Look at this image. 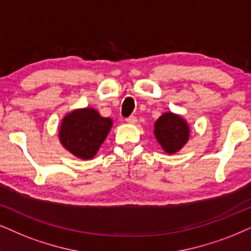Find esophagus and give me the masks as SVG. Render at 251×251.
I'll return each mask as SVG.
<instances>
[{"label":"esophagus","mask_w":251,"mask_h":251,"mask_svg":"<svg viewBox=\"0 0 251 251\" xmlns=\"http://www.w3.org/2000/svg\"><path fill=\"white\" fill-rule=\"evenodd\" d=\"M136 122H138V119H136L135 116H129L128 118H126V123L128 124H135Z\"/></svg>","instance_id":"1"}]
</instances>
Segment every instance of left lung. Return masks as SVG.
<instances>
[{
  "instance_id": "obj_1",
  "label": "left lung",
  "mask_w": 251,
  "mask_h": 251,
  "mask_svg": "<svg viewBox=\"0 0 251 251\" xmlns=\"http://www.w3.org/2000/svg\"><path fill=\"white\" fill-rule=\"evenodd\" d=\"M154 135L166 153L175 154L188 142L190 127L180 116L166 112L155 122Z\"/></svg>"
}]
</instances>
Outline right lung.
Listing matches in <instances>:
<instances>
[{"mask_svg":"<svg viewBox=\"0 0 251 251\" xmlns=\"http://www.w3.org/2000/svg\"><path fill=\"white\" fill-rule=\"evenodd\" d=\"M112 124V119L104 118L93 107L74 110L63 117L60 142L74 156L90 160L106 139Z\"/></svg>","mask_w":251,"mask_h":251,"instance_id":"obj_1","label":"right lung"}]
</instances>
